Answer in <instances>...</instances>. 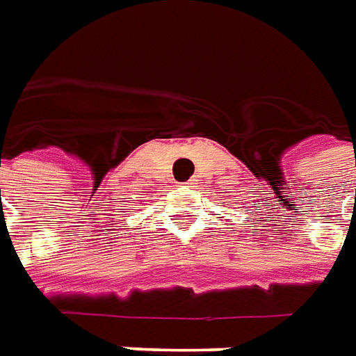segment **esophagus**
<instances>
[{
    "instance_id": "esophagus-1",
    "label": "esophagus",
    "mask_w": 356,
    "mask_h": 356,
    "mask_svg": "<svg viewBox=\"0 0 356 356\" xmlns=\"http://www.w3.org/2000/svg\"><path fill=\"white\" fill-rule=\"evenodd\" d=\"M195 183H197V181H195V179H191V181H187L185 185H187V187H195Z\"/></svg>"
}]
</instances>
